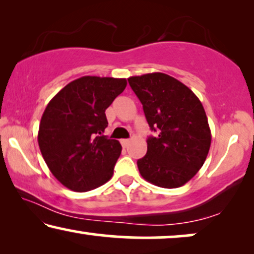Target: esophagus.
<instances>
[{"label":"esophagus","instance_id":"esophagus-1","mask_svg":"<svg viewBox=\"0 0 254 254\" xmlns=\"http://www.w3.org/2000/svg\"><path fill=\"white\" fill-rule=\"evenodd\" d=\"M121 142V144H123V147H127L128 144H129V140H127V138H123V140L120 141Z\"/></svg>","mask_w":254,"mask_h":254}]
</instances>
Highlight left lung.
I'll return each instance as SVG.
<instances>
[{
    "mask_svg": "<svg viewBox=\"0 0 254 254\" xmlns=\"http://www.w3.org/2000/svg\"><path fill=\"white\" fill-rule=\"evenodd\" d=\"M143 105L156 136L137 161L141 176L164 189L180 187L193 178L206 161L211 134L202 104L194 92L172 76L151 72L128 78Z\"/></svg>",
    "mask_w": 254,
    "mask_h": 254,
    "instance_id": "1",
    "label": "left lung"
}]
</instances>
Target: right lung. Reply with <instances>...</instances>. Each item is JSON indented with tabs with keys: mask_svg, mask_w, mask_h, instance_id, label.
<instances>
[{
	"mask_svg": "<svg viewBox=\"0 0 254 254\" xmlns=\"http://www.w3.org/2000/svg\"><path fill=\"white\" fill-rule=\"evenodd\" d=\"M126 85V78L83 76L45 109L38 143L48 169L67 189L88 192L112 177L121 144L103 135L109 125L105 110Z\"/></svg>",
	"mask_w": 254,
	"mask_h": 254,
	"instance_id": "add662e5",
	"label": "right lung"
}]
</instances>
